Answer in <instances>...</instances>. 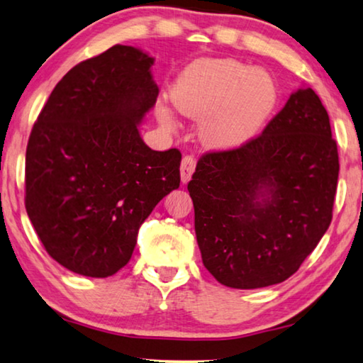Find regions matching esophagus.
Masks as SVG:
<instances>
[{"label": "esophagus", "instance_id": "obj_1", "mask_svg": "<svg viewBox=\"0 0 363 363\" xmlns=\"http://www.w3.org/2000/svg\"><path fill=\"white\" fill-rule=\"evenodd\" d=\"M194 167H196V159L193 156H189V154H186V156L182 159V165H180V174H182L183 183L189 182V178H191L194 172Z\"/></svg>", "mask_w": 363, "mask_h": 363}]
</instances>
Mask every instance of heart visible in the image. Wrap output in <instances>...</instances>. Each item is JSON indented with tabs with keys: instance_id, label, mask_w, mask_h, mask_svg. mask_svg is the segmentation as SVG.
<instances>
[{
	"instance_id": "heart-1",
	"label": "heart",
	"mask_w": 363,
	"mask_h": 363,
	"mask_svg": "<svg viewBox=\"0 0 363 363\" xmlns=\"http://www.w3.org/2000/svg\"><path fill=\"white\" fill-rule=\"evenodd\" d=\"M172 101L180 114L201 118L206 146L227 150L257 133L275 103V86L265 74L233 59H207L183 74ZM160 117L170 121V111L160 108Z\"/></svg>"
}]
</instances>
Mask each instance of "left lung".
<instances>
[{
	"label": "left lung",
	"mask_w": 363,
	"mask_h": 363,
	"mask_svg": "<svg viewBox=\"0 0 363 363\" xmlns=\"http://www.w3.org/2000/svg\"><path fill=\"white\" fill-rule=\"evenodd\" d=\"M337 174L328 112L312 88L291 94L259 136L203 154L188 191L206 269L236 289L288 280L330 227Z\"/></svg>",
	"instance_id": "1"
}]
</instances>
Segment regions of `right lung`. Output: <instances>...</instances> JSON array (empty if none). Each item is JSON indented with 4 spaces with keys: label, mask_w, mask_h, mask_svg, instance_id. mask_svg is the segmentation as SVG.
I'll list each match as a JSON object with an SVG mask.
<instances>
[{
    "label": "right lung",
    "mask_w": 363,
    "mask_h": 363,
    "mask_svg": "<svg viewBox=\"0 0 363 363\" xmlns=\"http://www.w3.org/2000/svg\"><path fill=\"white\" fill-rule=\"evenodd\" d=\"M154 59L116 45L59 80L26 152V209L46 252L83 277L128 264L141 223L180 186L182 152L152 151L138 123L156 104Z\"/></svg>",
    "instance_id": "obj_1"
}]
</instances>
